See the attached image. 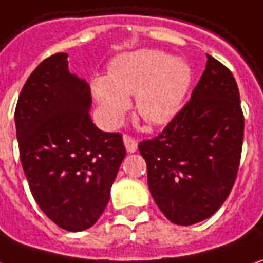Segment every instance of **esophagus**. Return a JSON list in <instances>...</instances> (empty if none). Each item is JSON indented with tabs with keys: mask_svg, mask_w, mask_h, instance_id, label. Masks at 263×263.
I'll return each instance as SVG.
<instances>
[{
	"mask_svg": "<svg viewBox=\"0 0 263 263\" xmlns=\"http://www.w3.org/2000/svg\"><path fill=\"white\" fill-rule=\"evenodd\" d=\"M124 144L125 146H126V151H128V153H135L137 148H138L137 139L132 138L131 135H124Z\"/></svg>",
	"mask_w": 263,
	"mask_h": 263,
	"instance_id": "obj_1",
	"label": "esophagus"
}]
</instances>
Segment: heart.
<instances>
[{"label":"heart","instance_id":"b5f03b06","mask_svg":"<svg viewBox=\"0 0 263 263\" xmlns=\"http://www.w3.org/2000/svg\"><path fill=\"white\" fill-rule=\"evenodd\" d=\"M193 73L184 60L158 50H138L118 56L108 76L96 78L92 92L108 125H117L135 95L138 115L148 124L164 125L176 117Z\"/></svg>","mask_w":263,"mask_h":263}]
</instances>
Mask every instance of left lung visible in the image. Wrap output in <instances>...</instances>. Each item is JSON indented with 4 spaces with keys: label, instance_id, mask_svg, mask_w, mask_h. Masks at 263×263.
Segmentation results:
<instances>
[{
    "label": "left lung",
    "instance_id": "8db88e82",
    "mask_svg": "<svg viewBox=\"0 0 263 263\" xmlns=\"http://www.w3.org/2000/svg\"><path fill=\"white\" fill-rule=\"evenodd\" d=\"M243 128L236 80L207 54L192 99L157 137L138 145L149 192L170 221L189 226L219 210L236 180Z\"/></svg>",
    "mask_w": 263,
    "mask_h": 263
}]
</instances>
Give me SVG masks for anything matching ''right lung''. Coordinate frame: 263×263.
<instances>
[{
    "label": "right lung",
    "instance_id": "obj_1",
    "mask_svg": "<svg viewBox=\"0 0 263 263\" xmlns=\"http://www.w3.org/2000/svg\"><path fill=\"white\" fill-rule=\"evenodd\" d=\"M67 54L39 64L15 106L20 160L39 207L59 228L82 232L103 213L126 155L119 132L90 119V89L71 74Z\"/></svg>",
    "mask_w": 263,
    "mask_h": 263
}]
</instances>
